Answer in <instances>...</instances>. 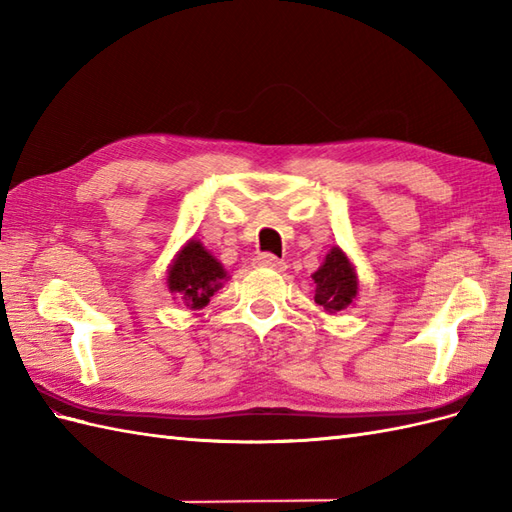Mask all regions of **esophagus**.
<instances>
[{"instance_id": "obj_1", "label": "esophagus", "mask_w": 512, "mask_h": 512, "mask_svg": "<svg viewBox=\"0 0 512 512\" xmlns=\"http://www.w3.org/2000/svg\"><path fill=\"white\" fill-rule=\"evenodd\" d=\"M255 261H257V266H261V268H270V270H279V272L285 268L283 261L272 253H261V255H257Z\"/></svg>"}]
</instances>
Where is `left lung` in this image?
I'll return each instance as SVG.
<instances>
[{
    "label": "left lung",
    "mask_w": 512,
    "mask_h": 512,
    "mask_svg": "<svg viewBox=\"0 0 512 512\" xmlns=\"http://www.w3.org/2000/svg\"><path fill=\"white\" fill-rule=\"evenodd\" d=\"M312 279L316 283L314 301L329 314L347 310L358 296V275L340 246L331 248Z\"/></svg>",
    "instance_id": "obj_1"
}]
</instances>
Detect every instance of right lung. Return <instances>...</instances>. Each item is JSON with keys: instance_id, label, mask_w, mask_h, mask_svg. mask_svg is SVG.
I'll return each mask as SVG.
<instances>
[{"instance_id": "add662e5", "label": "right lung", "mask_w": 512, "mask_h": 512, "mask_svg": "<svg viewBox=\"0 0 512 512\" xmlns=\"http://www.w3.org/2000/svg\"><path fill=\"white\" fill-rule=\"evenodd\" d=\"M227 281V270L198 240H189L168 270V288L189 310H202Z\"/></svg>"}]
</instances>
